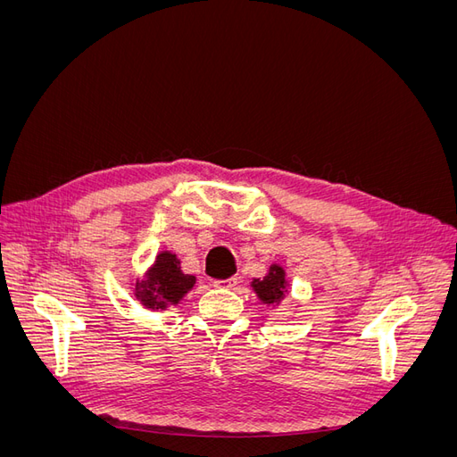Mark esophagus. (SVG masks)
<instances>
[{"label": "esophagus", "mask_w": 457, "mask_h": 457, "mask_svg": "<svg viewBox=\"0 0 457 457\" xmlns=\"http://www.w3.org/2000/svg\"><path fill=\"white\" fill-rule=\"evenodd\" d=\"M237 284H238L237 276H230V278H225V280H213L215 287H225V289H232Z\"/></svg>", "instance_id": "obj_1"}]
</instances>
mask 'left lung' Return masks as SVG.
Instances as JSON below:
<instances>
[{
	"label": "left lung",
	"instance_id": "obj_1",
	"mask_svg": "<svg viewBox=\"0 0 457 457\" xmlns=\"http://www.w3.org/2000/svg\"><path fill=\"white\" fill-rule=\"evenodd\" d=\"M286 286V272L280 265H272L265 278H257L252 282L253 292L267 305H278L287 292Z\"/></svg>",
	"mask_w": 457,
	"mask_h": 457
}]
</instances>
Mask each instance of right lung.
<instances>
[{
    "instance_id": "add662e5",
    "label": "right lung",
    "mask_w": 457,
    "mask_h": 457,
    "mask_svg": "<svg viewBox=\"0 0 457 457\" xmlns=\"http://www.w3.org/2000/svg\"><path fill=\"white\" fill-rule=\"evenodd\" d=\"M146 280H137L135 295L141 299L146 309H165L168 305H177L188 294L196 278L181 270V261L170 252L158 253L154 265L145 276Z\"/></svg>"
}]
</instances>
